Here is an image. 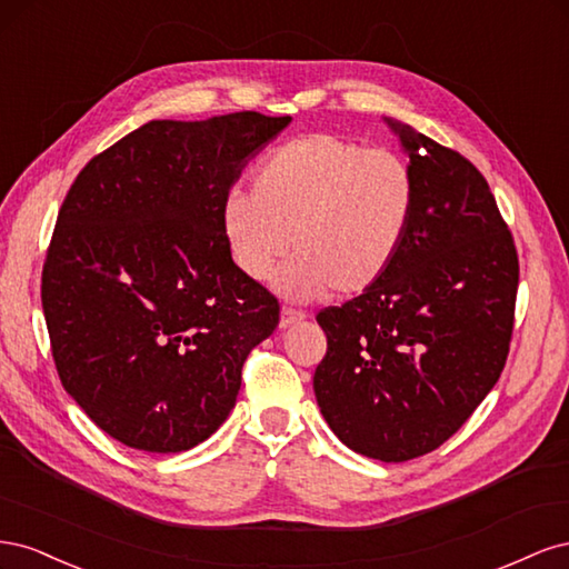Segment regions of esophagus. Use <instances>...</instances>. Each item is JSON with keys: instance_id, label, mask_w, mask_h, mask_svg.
Masks as SVG:
<instances>
[{"instance_id": "esophagus-1", "label": "esophagus", "mask_w": 569, "mask_h": 569, "mask_svg": "<svg viewBox=\"0 0 569 569\" xmlns=\"http://www.w3.org/2000/svg\"><path fill=\"white\" fill-rule=\"evenodd\" d=\"M299 320H303V313L297 311V308H289V306L282 308V313H280V325L282 327H289V325H295Z\"/></svg>"}]
</instances>
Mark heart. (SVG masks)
Returning <instances> with one entry per match:
<instances>
[{"label":"heart","mask_w":569,"mask_h":569,"mask_svg":"<svg viewBox=\"0 0 569 569\" xmlns=\"http://www.w3.org/2000/svg\"><path fill=\"white\" fill-rule=\"evenodd\" d=\"M416 206V170L401 153L311 132L256 166L253 192L232 189L220 226L249 280H268L291 249L297 258L280 274L284 295L356 297L396 261Z\"/></svg>","instance_id":"heart-1"}]
</instances>
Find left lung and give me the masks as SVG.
Returning a JSON list of instances; mask_svg holds the SVG:
<instances>
[{"label":"left lung","mask_w":569,"mask_h":569,"mask_svg":"<svg viewBox=\"0 0 569 569\" xmlns=\"http://www.w3.org/2000/svg\"><path fill=\"white\" fill-rule=\"evenodd\" d=\"M399 130L418 206L391 268L316 316L327 351L313 375L322 418L360 456L432 453L503 372L520 261L485 176L412 128Z\"/></svg>","instance_id":"obj_1"}]
</instances>
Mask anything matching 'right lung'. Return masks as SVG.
Wrapping results in <instances>:
<instances>
[{
    "mask_svg": "<svg viewBox=\"0 0 569 569\" xmlns=\"http://www.w3.org/2000/svg\"><path fill=\"white\" fill-rule=\"evenodd\" d=\"M289 116L151 120L84 166L59 209L42 311L63 389L116 441L178 453L234 408L242 368L280 322L239 272L222 201Z\"/></svg>",
    "mask_w": 569,
    "mask_h": 569,
    "instance_id": "obj_1",
    "label": "right lung"
}]
</instances>
